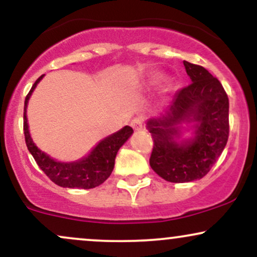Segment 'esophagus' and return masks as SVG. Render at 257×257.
<instances>
[{
    "label": "esophagus",
    "mask_w": 257,
    "mask_h": 257,
    "mask_svg": "<svg viewBox=\"0 0 257 257\" xmlns=\"http://www.w3.org/2000/svg\"><path fill=\"white\" fill-rule=\"evenodd\" d=\"M131 125H132V128L134 129V131H137V132L141 131V129H143V126H144L143 119H141L140 117H137V118H134L132 120Z\"/></svg>",
    "instance_id": "obj_1"
}]
</instances>
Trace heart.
Segmentation results:
<instances>
[{
	"label": "heart",
	"instance_id": "b5f03b06",
	"mask_svg": "<svg viewBox=\"0 0 257 257\" xmlns=\"http://www.w3.org/2000/svg\"><path fill=\"white\" fill-rule=\"evenodd\" d=\"M162 79H163V76L159 75V73L152 75L151 77L149 78V85H151V87H156V85H158L159 83H161ZM168 90H169V84H167L166 87H164V91H168Z\"/></svg>",
	"mask_w": 257,
	"mask_h": 257
}]
</instances>
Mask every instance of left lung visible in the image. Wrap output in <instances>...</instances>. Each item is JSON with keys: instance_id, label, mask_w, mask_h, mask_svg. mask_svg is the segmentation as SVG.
<instances>
[{"instance_id": "8db88e82", "label": "left lung", "mask_w": 257, "mask_h": 257, "mask_svg": "<svg viewBox=\"0 0 257 257\" xmlns=\"http://www.w3.org/2000/svg\"><path fill=\"white\" fill-rule=\"evenodd\" d=\"M184 65L192 83L175 94L166 111L146 122L155 143L150 166L162 179L176 184L205 176L225 149L229 132L222 84L203 66ZM184 130L190 131L188 137Z\"/></svg>"}]
</instances>
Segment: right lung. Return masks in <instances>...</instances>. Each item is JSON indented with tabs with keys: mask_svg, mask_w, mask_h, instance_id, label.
<instances>
[{
	"mask_svg": "<svg viewBox=\"0 0 257 257\" xmlns=\"http://www.w3.org/2000/svg\"><path fill=\"white\" fill-rule=\"evenodd\" d=\"M44 77V75L35 82L31 90L29 91L25 99L24 105V134L25 143L28 150L30 151L32 157L35 158L38 167L43 170L44 174L52 180L54 184L60 187L67 188H94L101 185L108 176L111 175L114 167V159H116L118 150L126 143L132 134L134 133L132 126L125 125L118 132L108 135L100 140L88 155L77 161L73 162H61L58 159L52 158L42 150L36 146L32 140L30 131H29L28 123V104L30 100L35 88L40 83V81Z\"/></svg>",
	"mask_w": 257,
	"mask_h": 257,
	"instance_id": "obj_1",
	"label": "right lung"
}]
</instances>
